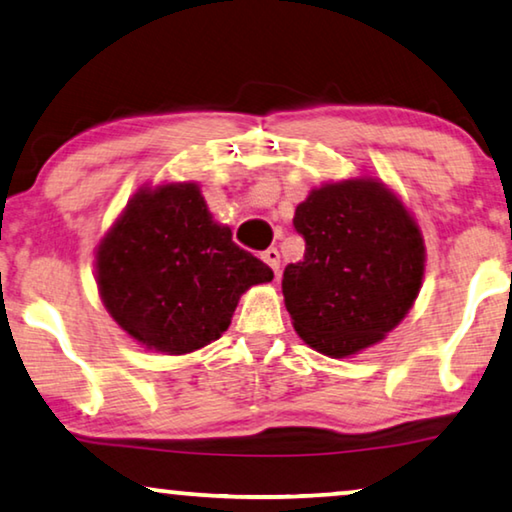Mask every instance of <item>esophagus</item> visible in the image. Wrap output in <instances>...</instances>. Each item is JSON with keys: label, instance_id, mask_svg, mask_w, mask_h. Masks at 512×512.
Segmentation results:
<instances>
[{"label": "esophagus", "instance_id": "34e87169", "mask_svg": "<svg viewBox=\"0 0 512 512\" xmlns=\"http://www.w3.org/2000/svg\"><path fill=\"white\" fill-rule=\"evenodd\" d=\"M262 259H264L266 264L271 266V271L276 273V276H278V271H280V253H278V250H276V248L264 250V253H262Z\"/></svg>", "mask_w": 512, "mask_h": 512}]
</instances>
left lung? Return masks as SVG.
Here are the masks:
<instances>
[{"label": "left lung", "mask_w": 512, "mask_h": 512, "mask_svg": "<svg viewBox=\"0 0 512 512\" xmlns=\"http://www.w3.org/2000/svg\"><path fill=\"white\" fill-rule=\"evenodd\" d=\"M306 253L283 273L294 331L313 350L350 357L406 318L424 276L420 227L376 178L327 183L294 211Z\"/></svg>", "instance_id": "8db88e82"}]
</instances>
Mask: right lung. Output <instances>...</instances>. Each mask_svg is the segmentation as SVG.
Here are the masks:
<instances>
[{
    "label": "right lung",
    "mask_w": 512,
    "mask_h": 512,
    "mask_svg": "<svg viewBox=\"0 0 512 512\" xmlns=\"http://www.w3.org/2000/svg\"><path fill=\"white\" fill-rule=\"evenodd\" d=\"M273 271L213 222L197 183L143 187L97 248L106 311L148 350L185 355L227 331L241 294Z\"/></svg>",
    "instance_id": "add662e5"
}]
</instances>
